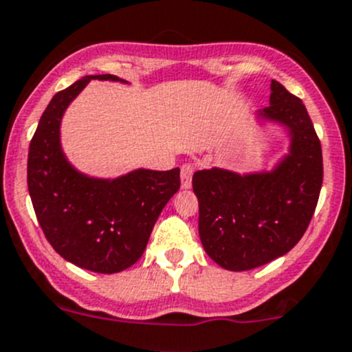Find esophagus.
<instances>
[{"label":"esophagus","mask_w":352,"mask_h":352,"mask_svg":"<svg viewBox=\"0 0 352 352\" xmlns=\"http://www.w3.org/2000/svg\"><path fill=\"white\" fill-rule=\"evenodd\" d=\"M192 173L194 166L190 163H184L180 168V182H182V189H190L192 187Z\"/></svg>","instance_id":"1"}]
</instances>
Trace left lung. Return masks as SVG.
<instances>
[{
    "instance_id": "obj_1",
    "label": "left lung",
    "mask_w": 352,
    "mask_h": 352,
    "mask_svg": "<svg viewBox=\"0 0 352 352\" xmlns=\"http://www.w3.org/2000/svg\"><path fill=\"white\" fill-rule=\"evenodd\" d=\"M254 119L257 126H279L289 138L287 151L271 170L239 173L212 166L192 177L201 243L228 271L261 267L300 242L324 179L320 141L300 98L272 80L269 107Z\"/></svg>"
}]
</instances>
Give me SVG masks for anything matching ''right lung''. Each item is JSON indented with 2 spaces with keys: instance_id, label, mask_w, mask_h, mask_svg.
<instances>
[{
  "instance_id": "1",
  "label": "right lung",
  "mask_w": 352,
  "mask_h": 352,
  "mask_svg": "<svg viewBox=\"0 0 352 352\" xmlns=\"http://www.w3.org/2000/svg\"><path fill=\"white\" fill-rule=\"evenodd\" d=\"M91 80L85 76L49 102L30 141L27 184L38 225L56 252L71 264L113 274L140 261L160 212L180 187V170L136 168L113 179L90 177L67 160L63 117Z\"/></svg>"
}]
</instances>
